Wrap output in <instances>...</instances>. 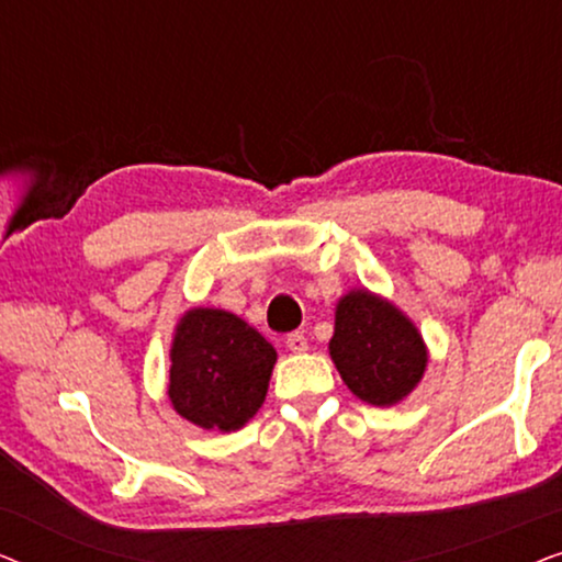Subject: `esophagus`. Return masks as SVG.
<instances>
[{
    "label": "esophagus",
    "mask_w": 562,
    "mask_h": 562,
    "mask_svg": "<svg viewBox=\"0 0 562 562\" xmlns=\"http://www.w3.org/2000/svg\"><path fill=\"white\" fill-rule=\"evenodd\" d=\"M286 348H289L291 352H304V350H310V342H306L304 333H291V335L286 337Z\"/></svg>",
    "instance_id": "obj_1"
}]
</instances>
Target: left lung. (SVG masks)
I'll use <instances>...</instances> for the list:
<instances>
[{"mask_svg":"<svg viewBox=\"0 0 562 562\" xmlns=\"http://www.w3.org/2000/svg\"><path fill=\"white\" fill-rule=\"evenodd\" d=\"M329 356L352 394L375 406L402 402L427 368L417 327L366 289L350 291L337 304Z\"/></svg>","mask_w":562,"mask_h":562,"instance_id":"1","label":"left lung"}]
</instances>
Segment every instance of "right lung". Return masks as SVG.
<instances>
[{"label":"right lung","mask_w":562,"mask_h":562,"mask_svg":"<svg viewBox=\"0 0 562 562\" xmlns=\"http://www.w3.org/2000/svg\"><path fill=\"white\" fill-rule=\"evenodd\" d=\"M276 363L258 329L222 310H191L171 348L173 409L204 429L233 432L263 404Z\"/></svg>","instance_id":"obj_1"}]
</instances>
